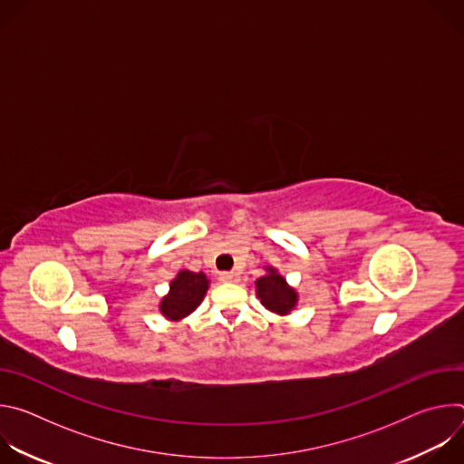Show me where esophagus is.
Here are the masks:
<instances>
[{
	"instance_id": "obj_1",
	"label": "esophagus",
	"mask_w": 464,
	"mask_h": 464,
	"mask_svg": "<svg viewBox=\"0 0 464 464\" xmlns=\"http://www.w3.org/2000/svg\"><path fill=\"white\" fill-rule=\"evenodd\" d=\"M237 279H238V276L235 272H222L220 274V281H224V283H235Z\"/></svg>"
}]
</instances>
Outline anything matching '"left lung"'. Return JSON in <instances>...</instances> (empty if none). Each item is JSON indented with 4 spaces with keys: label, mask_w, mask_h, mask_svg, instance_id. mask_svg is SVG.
Returning <instances> with one entry per match:
<instances>
[{
    "label": "left lung",
    "mask_w": 464,
    "mask_h": 464,
    "mask_svg": "<svg viewBox=\"0 0 464 464\" xmlns=\"http://www.w3.org/2000/svg\"><path fill=\"white\" fill-rule=\"evenodd\" d=\"M256 295L264 306L281 315L288 314L297 303V294L279 274H276V270H270L268 276L256 281Z\"/></svg>",
    "instance_id": "1"
}]
</instances>
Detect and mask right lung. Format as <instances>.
<instances>
[{
  "mask_svg": "<svg viewBox=\"0 0 464 464\" xmlns=\"http://www.w3.org/2000/svg\"><path fill=\"white\" fill-rule=\"evenodd\" d=\"M209 288L208 277L192 272H179L170 283L169 295L161 301V314L169 319H181L202 303Z\"/></svg>",
  "mask_w": 464,
  "mask_h": 464,
  "instance_id": "1",
  "label": "right lung"
}]
</instances>
